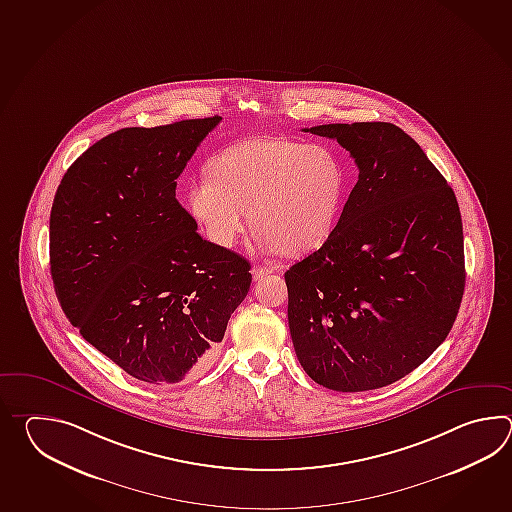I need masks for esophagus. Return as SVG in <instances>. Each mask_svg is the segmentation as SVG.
<instances>
[{
	"label": "esophagus",
	"instance_id": "1",
	"mask_svg": "<svg viewBox=\"0 0 512 512\" xmlns=\"http://www.w3.org/2000/svg\"><path fill=\"white\" fill-rule=\"evenodd\" d=\"M272 271H274V267H260V265H256V267H252V278L254 280H261L267 274H271Z\"/></svg>",
	"mask_w": 512,
	"mask_h": 512
}]
</instances>
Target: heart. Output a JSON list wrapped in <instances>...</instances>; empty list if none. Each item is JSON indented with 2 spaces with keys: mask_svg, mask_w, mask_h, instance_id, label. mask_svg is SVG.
I'll use <instances>...</instances> for the list:
<instances>
[{
  "mask_svg": "<svg viewBox=\"0 0 512 512\" xmlns=\"http://www.w3.org/2000/svg\"><path fill=\"white\" fill-rule=\"evenodd\" d=\"M209 174L186 192V207L210 243L230 249L249 219L252 245L263 252L304 254L337 227L346 175L324 146L256 137L219 153Z\"/></svg>",
  "mask_w": 512,
  "mask_h": 512,
  "instance_id": "heart-1",
  "label": "heart"
}]
</instances>
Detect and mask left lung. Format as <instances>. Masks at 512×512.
I'll return each instance as SVG.
<instances>
[{"instance_id":"8db88e82","label":"left lung","mask_w":512,"mask_h":512,"mask_svg":"<svg viewBox=\"0 0 512 512\" xmlns=\"http://www.w3.org/2000/svg\"><path fill=\"white\" fill-rule=\"evenodd\" d=\"M359 166L337 227L285 272L305 373L335 392L403 379L441 346L465 291L456 194L392 122L322 124Z\"/></svg>"}]
</instances>
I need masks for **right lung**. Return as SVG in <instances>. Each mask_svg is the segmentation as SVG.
<instances>
[{
  "label": "right lung",
  "instance_id": "add662e5",
  "mask_svg": "<svg viewBox=\"0 0 512 512\" xmlns=\"http://www.w3.org/2000/svg\"><path fill=\"white\" fill-rule=\"evenodd\" d=\"M219 120L109 133L56 190V296L80 335L139 381L175 384L207 366L251 287V263L203 240L175 199L177 177Z\"/></svg>",
  "mask_w": 512,
  "mask_h": 512
}]
</instances>
